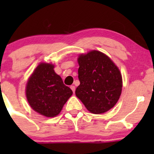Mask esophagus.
<instances>
[{"label":"esophagus","instance_id":"1","mask_svg":"<svg viewBox=\"0 0 154 154\" xmlns=\"http://www.w3.org/2000/svg\"><path fill=\"white\" fill-rule=\"evenodd\" d=\"M71 90H72V91H73V92L74 93V91H75V86H71Z\"/></svg>","mask_w":154,"mask_h":154}]
</instances>
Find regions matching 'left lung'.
<instances>
[{
	"mask_svg": "<svg viewBox=\"0 0 154 154\" xmlns=\"http://www.w3.org/2000/svg\"><path fill=\"white\" fill-rule=\"evenodd\" d=\"M80 84L76 96L94 114H102L112 108L122 90V77L119 68L106 54L89 51L78 57Z\"/></svg>",
	"mask_w": 154,
	"mask_h": 154,
	"instance_id": "8db88e82",
	"label": "left lung"
}]
</instances>
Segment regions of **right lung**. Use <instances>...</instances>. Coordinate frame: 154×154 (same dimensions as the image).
<instances>
[{"label":"right lung","mask_w":154,"mask_h":154,"mask_svg":"<svg viewBox=\"0 0 154 154\" xmlns=\"http://www.w3.org/2000/svg\"><path fill=\"white\" fill-rule=\"evenodd\" d=\"M54 68L52 64L40 63L26 86V97L31 108L45 117H55L60 114L73 94Z\"/></svg>","instance_id":"right-lung-1"}]
</instances>
